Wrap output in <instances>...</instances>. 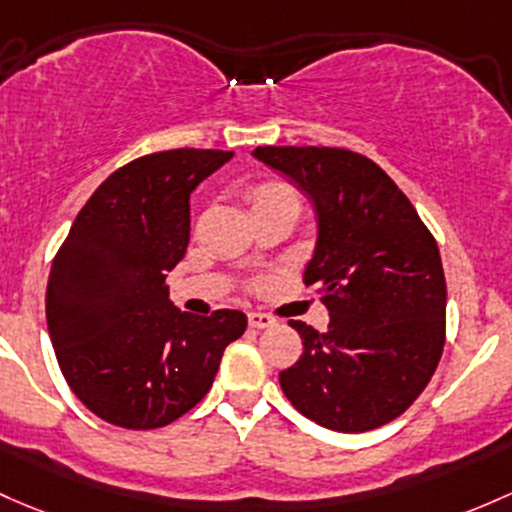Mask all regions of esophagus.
Returning a JSON list of instances; mask_svg holds the SVG:
<instances>
[{
	"label": "esophagus",
	"instance_id": "esophagus-1",
	"mask_svg": "<svg viewBox=\"0 0 512 512\" xmlns=\"http://www.w3.org/2000/svg\"><path fill=\"white\" fill-rule=\"evenodd\" d=\"M247 324L252 328H272L277 324V319L270 314H262V311H250V314H247Z\"/></svg>",
	"mask_w": 512,
	"mask_h": 512
}]
</instances>
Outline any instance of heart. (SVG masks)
<instances>
[{
	"mask_svg": "<svg viewBox=\"0 0 512 512\" xmlns=\"http://www.w3.org/2000/svg\"><path fill=\"white\" fill-rule=\"evenodd\" d=\"M287 191H292V188H289L287 184H282V181H265V184L252 188L250 198H252V203H257V201H265V198L277 196V193H287ZM262 282H265V279H257L255 284H262Z\"/></svg>",
	"mask_w": 512,
	"mask_h": 512,
	"instance_id": "obj_1",
	"label": "heart"
}]
</instances>
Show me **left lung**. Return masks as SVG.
Returning <instances> with one entry per match:
<instances>
[{"label":"left lung","mask_w":512,"mask_h":512,"mask_svg":"<svg viewBox=\"0 0 512 512\" xmlns=\"http://www.w3.org/2000/svg\"><path fill=\"white\" fill-rule=\"evenodd\" d=\"M292 176L319 213V245L304 272L331 314L304 321V353L279 373L304 417L333 432H370L422 395L446 341V279L432 230L395 181L341 147H257Z\"/></svg>","instance_id":"left-lung-1"}]
</instances>
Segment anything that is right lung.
Returning a JSON list of instances; mask_svg holds the SVG:
<instances>
[{"label": "right lung", "instance_id": "add662e5", "mask_svg": "<svg viewBox=\"0 0 512 512\" xmlns=\"http://www.w3.org/2000/svg\"><path fill=\"white\" fill-rule=\"evenodd\" d=\"M233 154L169 149L112 171L53 257L46 321L66 383L90 412L125 429L166 427L211 390L247 316L179 311L166 272L186 255L193 188Z\"/></svg>", "mask_w": 512, "mask_h": 512}]
</instances>
